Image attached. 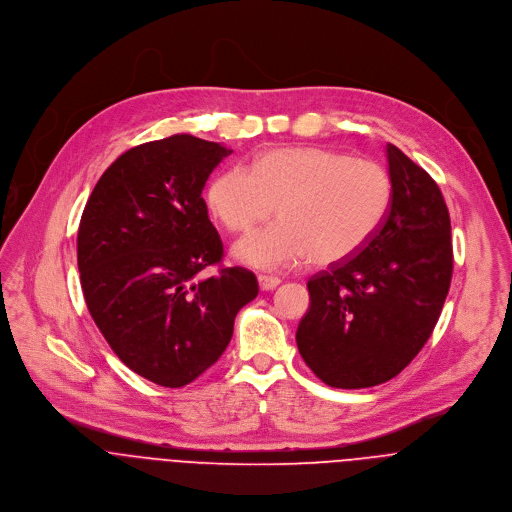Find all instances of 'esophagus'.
<instances>
[{"label": "esophagus", "mask_w": 512, "mask_h": 512, "mask_svg": "<svg viewBox=\"0 0 512 512\" xmlns=\"http://www.w3.org/2000/svg\"><path fill=\"white\" fill-rule=\"evenodd\" d=\"M278 284H280V280H278V278H274V276H264V274H260V276H258V286H260V290H262V292H266V290H274Z\"/></svg>", "instance_id": "34e87169"}]
</instances>
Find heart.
Listing matches in <instances>:
<instances>
[{"instance_id": "1", "label": "heart", "mask_w": 512, "mask_h": 512, "mask_svg": "<svg viewBox=\"0 0 512 512\" xmlns=\"http://www.w3.org/2000/svg\"><path fill=\"white\" fill-rule=\"evenodd\" d=\"M393 201L389 171L327 147L264 151L254 169L236 165L208 187V208L230 232H250L276 210L280 222L234 244L236 262L284 270L355 256L383 226Z\"/></svg>"}]
</instances>
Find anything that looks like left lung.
<instances>
[{
	"label": "left lung",
	"mask_w": 512,
	"mask_h": 512,
	"mask_svg": "<svg viewBox=\"0 0 512 512\" xmlns=\"http://www.w3.org/2000/svg\"><path fill=\"white\" fill-rule=\"evenodd\" d=\"M391 210L351 258L306 286L296 329L304 363L331 387L361 389L403 371L430 339L452 280V228L438 183L387 145Z\"/></svg>",
	"instance_id": "left-lung-1"
}]
</instances>
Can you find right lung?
I'll return each instance as SVG.
<instances>
[{
    "instance_id": "1",
    "label": "right lung",
    "mask_w": 512,
    "mask_h": 512,
    "mask_svg": "<svg viewBox=\"0 0 512 512\" xmlns=\"http://www.w3.org/2000/svg\"><path fill=\"white\" fill-rule=\"evenodd\" d=\"M232 149L173 135L123 153L94 185L78 228L84 300L117 357L141 377L183 387L226 351L256 298L246 268H220L224 244L201 197Z\"/></svg>"
}]
</instances>
